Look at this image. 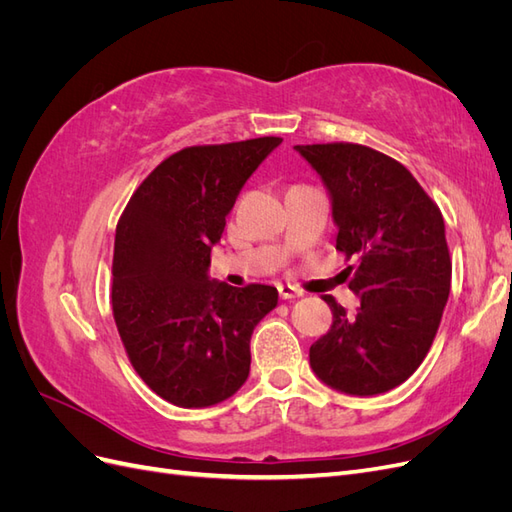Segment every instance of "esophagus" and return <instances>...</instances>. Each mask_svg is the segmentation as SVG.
<instances>
[{"label": "esophagus", "instance_id": "1", "mask_svg": "<svg viewBox=\"0 0 512 512\" xmlns=\"http://www.w3.org/2000/svg\"><path fill=\"white\" fill-rule=\"evenodd\" d=\"M277 290H280V297L286 299V301L303 297V290H299L297 286H292V284H280V286H277Z\"/></svg>", "mask_w": 512, "mask_h": 512}]
</instances>
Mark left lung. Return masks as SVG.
<instances>
[{
    "label": "left lung",
    "instance_id": "left-lung-1",
    "mask_svg": "<svg viewBox=\"0 0 512 512\" xmlns=\"http://www.w3.org/2000/svg\"><path fill=\"white\" fill-rule=\"evenodd\" d=\"M331 196L337 250L359 260L348 288L356 314L327 294L333 324L309 348L314 374L371 397L406 382L427 356L451 292L444 220L410 170L354 143L294 145Z\"/></svg>",
    "mask_w": 512,
    "mask_h": 512
}]
</instances>
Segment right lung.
<instances>
[{"mask_svg": "<svg viewBox=\"0 0 512 512\" xmlns=\"http://www.w3.org/2000/svg\"><path fill=\"white\" fill-rule=\"evenodd\" d=\"M277 136L185 147L138 185L115 232L113 316L136 374L181 408H207L250 376V339L277 288L211 280L235 200Z\"/></svg>", "mask_w": 512, "mask_h": 512, "instance_id": "1", "label": "right lung"}]
</instances>
